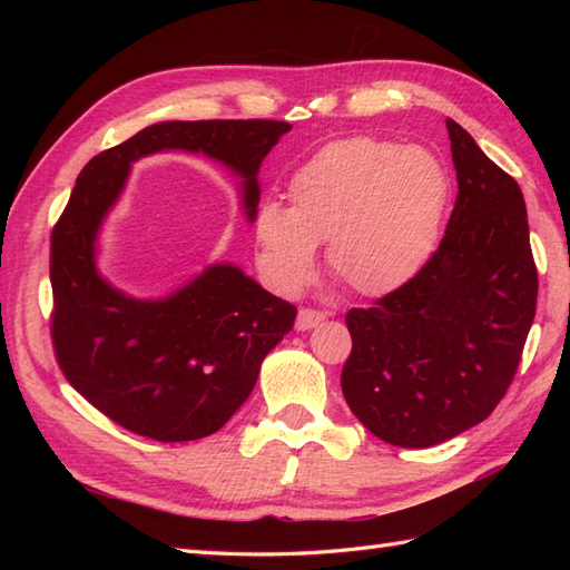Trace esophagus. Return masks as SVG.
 I'll return each instance as SVG.
<instances>
[{"mask_svg":"<svg viewBox=\"0 0 570 570\" xmlns=\"http://www.w3.org/2000/svg\"><path fill=\"white\" fill-rule=\"evenodd\" d=\"M325 316L321 311H311V308H301L298 316H296V331L298 333H306L311 328H316V325L323 321Z\"/></svg>","mask_w":570,"mask_h":570,"instance_id":"34e87169","label":"esophagus"}]
</instances>
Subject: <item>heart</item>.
<instances>
[{
    "label": "heart",
    "instance_id": "heart-1",
    "mask_svg": "<svg viewBox=\"0 0 570 570\" xmlns=\"http://www.w3.org/2000/svg\"><path fill=\"white\" fill-rule=\"evenodd\" d=\"M451 178L439 156L377 137L323 147L288 180V200L254 215V257L272 292L296 296L316 276V245L331 274L367 298L394 294L439 245Z\"/></svg>",
    "mask_w": 570,
    "mask_h": 570
}]
</instances>
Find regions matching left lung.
Segmentation results:
<instances>
[{"label": "left lung", "mask_w": 570, "mask_h": 570, "mask_svg": "<svg viewBox=\"0 0 570 570\" xmlns=\"http://www.w3.org/2000/svg\"><path fill=\"white\" fill-rule=\"evenodd\" d=\"M458 198L439 252L406 286L345 316L343 396L362 426L431 448L485 421L510 386L537 313L522 188L445 119Z\"/></svg>", "instance_id": "left-lung-1"}]
</instances>
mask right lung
I'll use <instances>...</instances> for the list:
<instances>
[{"label": "right lung", "instance_id": "1", "mask_svg": "<svg viewBox=\"0 0 570 570\" xmlns=\"http://www.w3.org/2000/svg\"><path fill=\"white\" fill-rule=\"evenodd\" d=\"M292 131L272 119L156 122L82 168L51 237L58 365L119 426L161 443L205 439L247 402L264 357L294 328L296 308L237 264L215 262L159 298H139L100 272V235L131 164L164 151L208 156L237 180L254 223L259 168Z\"/></svg>", "mask_w": 570, "mask_h": 570}]
</instances>
